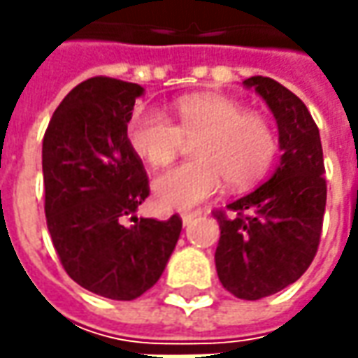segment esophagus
<instances>
[{
  "mask_svg": "<svg viewBox=\"0 0 358 358\" xmlns=\"http://www.w3.org/2000/svg\"><path fill=\"white\" fill-rule=\"evenodd\" d=\"M199 215V211H187V213L181 215V221H183V225H189L195 217Z\"/></svg>",
  "mask_w": 358,
  "mask_h": 358,
  "instance_id": "34e87169",
  "label": "esophagus"
}]
</instances>
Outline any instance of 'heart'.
<instances>
[{
  "label": "heart",
  "instance_id": "1",
  "mask_svg": "<svg viewBox=\"0 0 358 358\" xmlns=\"http://www.w3.org/2000/svg\"><path fill=\"white\" fill-rule=\"evenodd\" d=\"M173 119L155 109H137L127 123V143L151 167H167L183 139H193V161L163 173L153 183L163 209H191L211 197L223 179L247 189L265 177L277 155L273 123L221 93H191L173 103Z\"/></svg>",
  "mask_w": 358,
  "mask_h": 358
}]
</instances>
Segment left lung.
<instances>
[{
	"label": "left lung",
	"mask_w": 358,
	"mask_h": 358,
	"mask_svg": "<svg viewBox=\"0 0 358 358\" xmlns=\"http://www.w3.org/2000/svg\"><path fill=\"white\" fill-rule=\"evenodd\" d=\"M268 105L282 155L267 183L215 211L221 237L215 267L221 285L239 299L275 295L313 263L327 205L323 147L307 105L271 77L243 81Z\"/></svg>",
	"instance_id": "1"
}]
</instances>
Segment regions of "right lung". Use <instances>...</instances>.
Masks as SVG:
<instances>
[{"label":"right lung","mask_w":358,"mask_h":358,"mask_svg":"<svg viewBox=\"0 0 358 358\" xmlns=\"http://www.w3.org/2000/svg\"><path fill=\"white\" fill-rule=\"evenodd\" d=\"M141 95V85L111 77L79 83L55 109L41 151L45 219L63 268L113 301H133L159 281L183 227L179 215L135 217L149 181L125 129Z\"/></svg>","instance_id":"add662e5"}]
</instances>
